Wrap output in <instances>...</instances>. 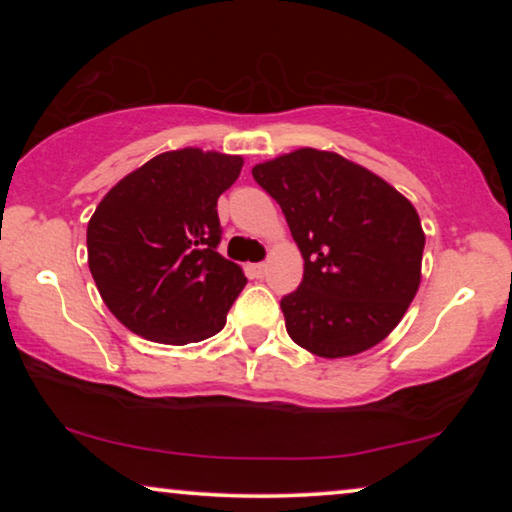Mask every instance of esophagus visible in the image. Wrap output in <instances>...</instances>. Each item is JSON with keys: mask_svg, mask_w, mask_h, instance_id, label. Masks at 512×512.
Segmentation results:
<instances>
[{"mask_svg": "<svg viewBox=\"0 0 512 512\" xmlns=\"http://www.w3.org/2000/svg\"><path fill=\"white\" fill-rule=\"evenodd\" d=\"M265 272H268V265L265 263H256V265H249V275L254 279H263Z\"/></svg>", "mask_w": 512, "mask_h": 512, "instance_id": "34e87169", "label": "esophagus"}]
</instances>
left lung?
I'll list each match as a JSON object with an SVG mask.
<instances>
[{"instance_id":"1","label":"left lung","mask_w":512,"mask_h":512,"mask_svg":"<svg viewBox=\"0 0 512 512\" xmlns=\"http://www.w3.org/2000/svg\"><path fill=\"white\" fill-rule=\"evenodd\" d=\"M251 174L282 207L305 261L303 282L279 300L291 340L340 359L387 338L419 289L415 207L338 153L298 149Z\"/></svg>"}]
</instances>
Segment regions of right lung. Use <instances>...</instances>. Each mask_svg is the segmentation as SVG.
I'll return each mask as SVG.
<instances>
[{
	"mask_svg": "<svg viewBox=\"0 0 512 512\" xmlns=\"http://www.w3.org/2000/svg\"><path fill=\"white\" fill-rule=\"evenodd\" d=\"M242 158L214 151L160 153L118 181L88 223V265L111 314L165 345L212 338L247 277L219 251L216 200Z\"/></svg>",
	"mask_w": 512,
	"mask_h": 512,
	"instance_id": "add662e5",
	"label": "right lung"
}]
</instances>
